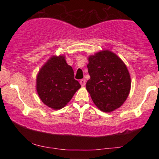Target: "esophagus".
Masks as SVG:
<instances>
[{
	"instance_id": "34e87169",
	"label": "esophagus",
	"mask_w": 159,
	"mask_h": 159,
	"mask_svg": "<svg viewBox=\"0 0 159 159\" xmlns=\"http://www.w3.org/2000/svg\"><path fill=\"white\" fill-rule=\"evenodd\" d=\"M80 84H81V85L82 86V87H84L85 84H86L85 79H81V81H80Z\"/></svg>"
}]
</instances>
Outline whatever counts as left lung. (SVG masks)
Segmentation results:
<instances>
[{"mask_svg": "<svg viewBox=\"0 0 159 159\" xmlns=\"http://www.w3.org/2000/svg\"><path fill=\"white\" fill-rule=\"evenodd\" d=\"M90 78L86 88L96 107L112 112L126 100L131 89V78L123 61L116 54L105 50L88 57Z\"/></svg>", "mask_w": 159, "mask_h": 159, "instance_id": "8db88e82", "label": "left lung"}]
</instances>
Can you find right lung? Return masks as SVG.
Here are the masks:
<instances>
[{
  "instance_id": "add662e5",
  "label": "right lung",
  "mask_w": 159,
  "mask_h": 159,
  "mask_svg": "<svg viewBox=\"0 0 159 159\" xmlns=\"http://www.w3.org/2000/svg\"><path fill=\"white\" fill-rule=\"evenodd\" d=\"M81 87L74 78L73 69L67 64L63 55L52 56L36 76L39 97L45 105L54 110L65 107Z\"/></svg>"
}]
</instances>
